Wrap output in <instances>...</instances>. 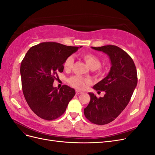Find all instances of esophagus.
Instances as JSON below:
<instances>
[{"label": "esophagus", "mask_w": 155, "mask_h": 155, "mask_svg": "<svg viewBox=\"0 0 155 155\" xmlns=\"http://www.w3.org/2000/svg\"><path fill=\"white\" fill-rule=\"evenodd\" d=\"M82 92H80V91H76V94L77 95H79L80 94H81Z\"/></svg>", "instance_id": "34e87169"}]
</instances>
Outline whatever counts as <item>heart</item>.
<instances>
[{
	"label": "heart",
	"mask_w": 155,
	"mask_h": 155,
	"mask_svg": "<svg viewBox=\"0 0 155 155\" xmlns=\"http://www.w3.org/2000/svg\"><path fill=\"white\" fill-rule=\"evenodd\" d=\"M82 58L85 61L87 66L91 70L98 69V73L101 74L102 70L100 68L101 64V61L99 58L96 55L92 53H84L81 55ZM74 63V58L72 56H69L67 58L64 63V67L66 69L71 68L72 64ZM69 83L74 88L78 89H83L88 84V81L87 79L81 78L79 76H74L70 78L68 80Z\"/></svg>",
	"instance_id": "heart-1"
}]
</instances>
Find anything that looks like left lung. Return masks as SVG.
Instances as JSON below:
<instances>
[{
    "label": "left lung",
    "mask_w": 155,
    "mask_h": 155,
    "mask_svg": "<svg viewBox=\"0 0 155 155\" xmlns=\"http://www.w3.org/2000/svg\"><path fill=\"white\" fill-rule=\"evenodd\" d=\"M91 48L109 56L111 67L107 76L93 87L96 91H105L104 96L97 98L88 92L91 101L84 114L93 124L105 125L114 120L128 105L137 85V72L132 58L118 46Z\"/></svg>",
    "instance_id": "obj_1"
}]
</instances>
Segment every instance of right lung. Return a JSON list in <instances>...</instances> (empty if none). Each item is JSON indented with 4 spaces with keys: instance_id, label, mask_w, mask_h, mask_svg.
Listing matches in <instances>:
<instances>
[{
    "instance_id": "right-lung-1",
    "label": "right lung",
    "mask_w": 155,
    "mask_h": 155,
    "mask_svg": "<svg viewBox=\"0 0 155 155\" xmlns=\"http://www.w3.org/2000/svg\"><path fill=\"white\" fill-rule=\"evenodd\" d=\"M78 49L46 42L31 47L22 59L20 72L23 94L31 110L41 118H59L76 94L74 88L66 85L57 88L53 83L58 73L63 72L65 60Z\"/></svg>"
}]
</instances>
